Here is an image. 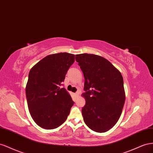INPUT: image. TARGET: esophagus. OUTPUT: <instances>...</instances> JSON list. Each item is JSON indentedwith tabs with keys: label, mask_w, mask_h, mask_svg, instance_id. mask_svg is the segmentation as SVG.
I'll return each instance as SVG.
<instances>
[{
	"label": "esophagus",
	"mask_w": 153,
	"mask_h": 153,
	"mask_svg": "<svg viewBox=\"0 0 153 153\" xmlns=\"http://www.w3.org/2000/svg\"><path fill=\"white\" fill-rule=\"evenodd\" d=\"M74 95H75L76 97H79V92H76V93H75V94H74Z\"/></svg>",
	"instance_id": "1"
}]
</instances>
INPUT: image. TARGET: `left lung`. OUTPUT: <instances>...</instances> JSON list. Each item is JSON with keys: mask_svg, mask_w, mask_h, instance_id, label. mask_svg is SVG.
<instances>
[{"mask_svg": "<svg viewBox=\"0 0 153 153\" xmlns=\"http://www.w3.org/2000/svg\"><path fill=\"white\" fill-rule=\"evenodd\" d=\"M76 58L85 77V92L82 96L86 103L81 110L84 122L95 132H106L119 120L124 107L123 76L100 56L85 53Z\"/></svg>", "mask_w": 153, "mask_h": 153, "instance_id": "left-lung-1", "label": "left lung"}]
</instances>
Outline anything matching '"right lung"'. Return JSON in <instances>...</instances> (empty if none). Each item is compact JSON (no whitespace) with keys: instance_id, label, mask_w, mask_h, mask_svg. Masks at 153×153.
I'll return each mask as SVG.
<instances>
[{"instance_id":"add662e5","label":"right lung","mask_w":153,"mask_h":153,"mask_svg":"<svg viewBox=\"0 0 153 153\" xmlns=\"http://www.w3.org/2000/svg\"><path fill=\"white\" fill-rule=\"evenodd\" d=\"M75 61V55L60 52L43 58L30 70L25 94L30 114L40 127L52 129L67 119L74 105L65 88H60Z\"/></svg>"}]
</instances>
